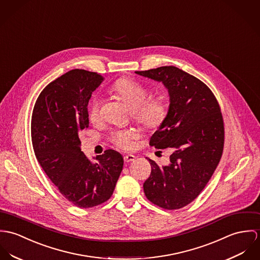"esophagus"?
I'll list each match as a JSON object with an SVG mask.
<instances>
[{"mask_svg":"<svg viewBox=\"0 0 260 260\" xmlns=\"http://www.w3.org/2000/svg\"><path fill=\"white\" fill-rule=\"evenodd\" d=\"M123 159H124L125 162H131V161L136 159V156L134 154H126V155L123 156Z\"/></svg>","mask_w":260,"mask_h":260,"instance_id":"1","label":"esophagus"}]
</instances>
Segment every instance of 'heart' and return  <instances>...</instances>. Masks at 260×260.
<instances>
[{"label": "heart", "instance_id": "1", "mask_svg": "<svg viewBox=\"0 0 260 260\" xmlns=\"http://www.w3.org/2000/svg\"><path fill=\"white\" fill-rule=\"evenodd\" d=\"M111 90L132 110L134 119L144 128L155 129L164 122L168 114L167 104L160 96L149 98L146 87L128 79H119L112 85ZM100 112L101 100L94 98L88 106V118L91 122L99 120ZM136 137L134 129L117 131L113 133L112 142L119 148L129 149Z\"/></svg>", "mask_w": 260, "mask_h": 260}]
</instances>
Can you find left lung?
<instances>
[{"label":"left lung","mask_w":260,"mask_h":260,"mask_svg":"<svg viewBox=\"0 0 260 260\" xmlns=\"http://www.w3.org/2000/svg\"><path fill=\"white\" fill-rule=\"evenodd\" d=\"M136 74L160 82L170 95L169 112L149 145L169 148V165L151 166L144 190L149 202L173 210L194 201L209 181L222 155L223 118L205 84L184 71L166 66Z\"/></svg>","instance_id":"left-lung-1"}]
</instances>
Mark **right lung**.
Here are the masks:
<instances>
[{
    "instance_id": "obj_1",
    "label": "right lung",
    "mask_w": 260,
    "mask_h": 260,
    "mask_svg": "<svg viewBox=\"0 0 260 260\" xmlns=\"http://www.w3.org/2000/svg\"><path fill=\"white\" fill-rule=\"evenodd\" d=\"M104 78L72 70L40 93L31 115L36 157L58 191L74 205L88 208L112 197L122 171V155L114 149L93 157L81 150V132L88 127L87 105Z\"/></svg>"
}]
</instances>
